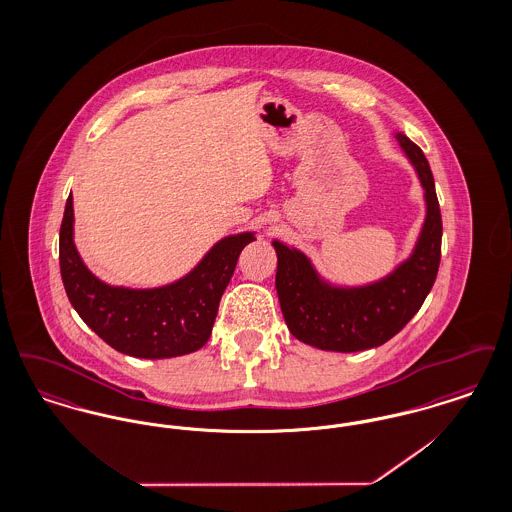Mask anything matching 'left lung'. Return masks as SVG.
<instances>
[{
	"label": "left lung",
	"instance_id": "obj_1",
	"mask_svg": "<svg viewBox=\"0 0 512 512\" xmlns=\"http://www.w3.org/2000/svg\"><path fill=\"white\" fill-rule=\"evenodd\" d=\"M395 138L413 163L426 199V219L407 261L374 284L338 288L324 282L301 251L272 242L282 315L293 336L307 345L341 353L378 347L405 328L436 282L443 226L434 176L420 147L405 134Z\"/></svg>",
	"mask_w": 512,
	"mask_h": 512
}]
</instances>
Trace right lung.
Listing matches in <instances>:
<instances>
[{
    "label": "right lung",
    "mask_w": 512,
    "mask_h": 512,
    "mask_svg": "<svg viewBox=\"0 0 512 512\" xmlns=\"http://www.w3.org/2000/svg\"><path fill=\"white\" fill-rule=\"evenodd\" d=\"M73 195L59 230V265L67 297L101 340L138 359H171L201 349L213 330L222 293L253 232L222 238L184 278L163 288L109 286L82 263L73 242Z\"/></svg>",
    "instance_id": "obj_1"
}]
</instances>
